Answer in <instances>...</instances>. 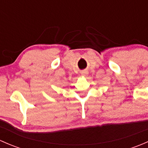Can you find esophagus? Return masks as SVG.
Segmentation results:
<instances>
[{"mask_svg":"<svg viewBox=\"0 0 148 148\" xmlns=\"http://www.w3.org/2000/svg\"><path fill=\"white\" fill-rule=\"evenodd\" d=\"M81 74H82V77H86V76H87V74H88V71H82Z\"/></svg>","mask_w":148,"mask_h":148,"instance_id":"1","label":"esophagus"}]
</instances>
